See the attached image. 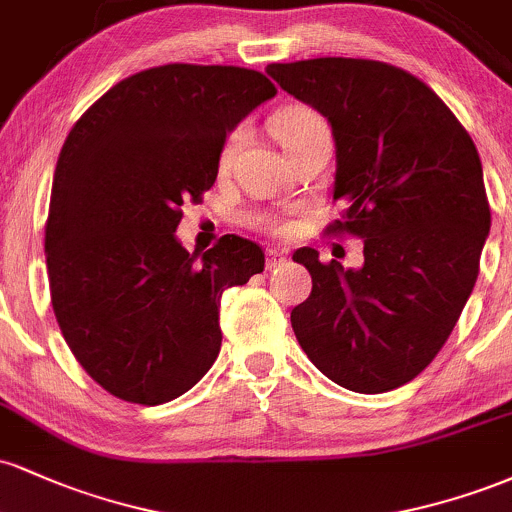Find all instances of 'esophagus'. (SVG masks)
Returning a JSON list of instances; mask_svg holds the SVG:
<instances>
[{"mask_svg":"<svg viewBox=\"0 0 512 512\" xmlns=\"http://www.w3.org/2000/svg\"><path fill=\"white\" fill-rule=\"evenodd\" d=\"M284 260H286V255L281 250H272V248L267 250V267L269 269L276 267V264H281Z\"/></svg>","mask_w":512,"mask_h":512,"instance_id":"34e87169","label":"esophagus"}]
</instances>
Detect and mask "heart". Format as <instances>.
<instances>
[{
  "label": "heart",
  "mask_w": 512,
  "mask_h": 512,
  "mask_svg": "<svg viewBox=\"0 0 512 512\" xmlns=\"http://www.w3.org/2000/svg\"><path fill=\"white\" fill-rule=\"evenodd\" d=\"M272 129L284 149H289V146L303 142V139L308 137H315V134H327L325 120H322L315 110L305 108V105H289V108L279 110V113L272 117ZM243 139H245L243 125L236 127L231 134H228L226 144H223L221 149V166H228V163H231V158L238 151V146L243 144ZM252 221H255L257 226L274 228V221L269 219V216H255Z\"/></svg>",
  "instance_id": "1"
}]
</instances>
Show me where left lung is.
Instances as JSON below:
<instances>
[{
	"mask_svg": "<svg viewBox=\"0 0 512 512\" xmlns=\"http://www.w3.org/2000/svg\"><path fill=\"white\" fill-rule=\"evenodd\" d=\"M267 74L330 122L334 199L346 209L327 231L363 238L361 269L293 252L313 276L293 332L337 385L395 390L443 349L477 284L491 228L477 146L424 81L392 64L317 57Z\"/></svg>",
	"mask_w": 512,
	"mask_h": 512,
	"instance_id": "8db88e82",
	"label": "left lung"
}]
</instances>
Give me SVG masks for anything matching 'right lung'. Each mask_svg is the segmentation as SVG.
Wrapping results in <instances>:
<instances>
[{
	"mask_svg": "<svg viewBox=\"0 0 512 512\" xmlns=\"http://www.w3.org/2000/svg\"><path fill=\"white\" fill-rule=\"evenodd\" d=\"M274 96L255 69L163 64L115 84L69 132L45 226L52 310L117 399L156 407L214 366L223 291L260 274L264 252L223 236L197 255L175 228L214 185L228 132Z\"/></svg>",
	"mask_w": 512,
	"mask_h": 512,
	"instance_id": "right-lung-1",
	"label": "right lung"
}]
</instances>
